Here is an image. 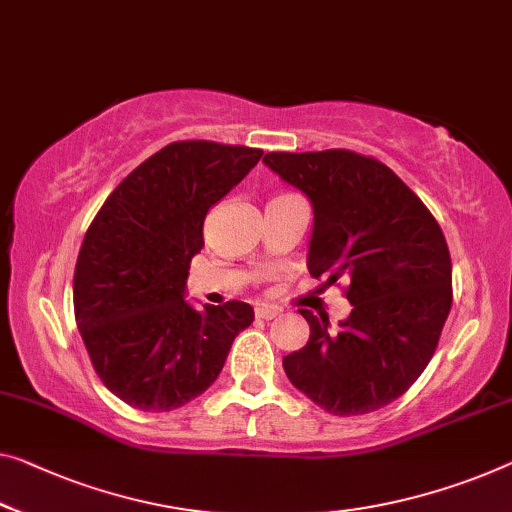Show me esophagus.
<instances>
[{
    "instance_id": "34e87169",
    "label": "esophagus",
    "mask_w": 512,
    "mask_h": 512,
    "mask_svg": "<svg viewBox=\"0 0 512 512\" xmlns=\"http://www.w3.org/2000/svg\"><path fill=\"white\" fill-rule=\"evenodd\" d=\"M254 316H256L258 320H272V318L279 316V311L272 309V306H256Z\"/></svg>"
}]
</instances>
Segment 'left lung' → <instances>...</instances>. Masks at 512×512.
Wrapping results in <instances>:
<instances>
[{"label":"left lung","instance_id":"1","mask_svg":"<svg viewBox=\"0 0 512 512\" xmlns=\"http://www.w3.org/2000/svg\"><path fill=\"white\" fill-rule=\"evenodd\" d=\"M263 162L309 196L311 277L348 281L350 316L300 309L311 327L283 357L293 387L336 416L368 414L412 387L435 355L453 302L451 254L437 219L387 164L343 148L267 153Z\"/></svg>","mask_w":512,"mask_h":512}]
</instances>
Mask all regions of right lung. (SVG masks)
<instances>
[{
	"instance_id": "1",
	"label": "right lung",
	"mask_w": 512,
	"mask_h": 512,
	"mask_svg": "<svg viewBox=\"0 0 512 512\" xmlns=\"http://www.w3.org/2000/svg\"><path fill=\"white\" fill-rule=\"evenodd\" d=\"M261 148L174 141L107 196L84 235L73 304L102 384L141 412L201 396L254 322L245 302L196 311L185 302L203 219L261 160Z\"/></svg>"
}]
</instances>
